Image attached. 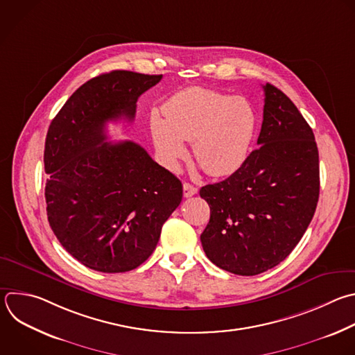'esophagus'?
<instances>
[{
	"label": "esophagus",
	"instance_id": "esophagus-1",
	"mask_svg": "<svg viewBox=\"0 0 355 355\" xmlns=\"http://www.w3.org/2000/svg\"><path fill=\"white\" fill-rule=\"evenodd\" d=\"M198 192V188H195L192 184L189 182H184V196L185 198H191Z\"/></svg>",
	"mask_w": 355,
	"mask_h": 355
}]
</instances>
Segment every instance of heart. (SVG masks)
<instances>
[{"instance_id": "heart-1", "label": "heart", "mask_w": 355, "mask_h": 355, "mask_svg": "<svg viewBox=\"0 0 355 355\" xmlns=\"http://www.w3.org/2000/svg\"><path fill=\"white\" fill-rule=\"evenodd\" d=\"M159 114L150 118V131L160 160L175 170L187 156L184 141H192V153L213 177L237 171L248 157L257 130V115L244 97H231L199 86L173 94Z\"/></svg>"}]
</instances>
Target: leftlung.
Wrapping results in <instances>:
<instances>
[{"mask_svg":"<svg viewBox=\"0 0 355 355\" xmlns=\"http://www.w3.org/2000/svg\"><path fill=\"white\" fill-rule=\"evenodd\" d=\"M258 146L228 178L200 188L210 220L200 234L220 269L255 276L283 262L306 231L319 198V153L295 104L266 83Z\"/></svg>","mask_w":355,"mask_h":355,"instance_id":"8db88e82","label":"left lung"}]
</instances>
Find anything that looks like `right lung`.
<instances>
[{"mask_svg": "<svg viewBox=\"0 0 355 355\" xmlns=\"http://www.w3.org/2000/svg\"><path fill=\"white\" fill-rule=\"evenodd\" d=\"M163 75L111 71L83 83L50 124L44 170L47 216L76 261L124 273L155 251L182 184L132 141L105 142L108 121H134L142 93Z\"/></svg>", "mask_w": 355, "mask_h": 355, "instance_id": "obj_1", "label": "right lung"}]
</instances>
